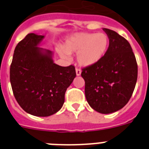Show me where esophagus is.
<instances>
[{
  "label": "esophagus",
  "mask_w": 149,
  "mask_h": 149,
  "mask_svg": "<svg viewBox=\"0 0 149 149\" xmlns=\"http://www.w3.org/2000/svg\"><path fill=\"white\" fill-rule=\"evenodd\" d=\"M81 70L80 69V68H76V74H77V76H80L81 75Z\"/></svg>",
  "instance_id": "1"
}]
</instances>
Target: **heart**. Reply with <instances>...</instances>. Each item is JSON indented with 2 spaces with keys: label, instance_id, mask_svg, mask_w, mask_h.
Masks as SVG:
<instances>
[{
  "label": "heart",
  "instance_id": "obj_1",
  "mask_svg": "<svg viewBox=\"0 0 149 149\" xmlns=\"http://www.w3.org/2000/svg\"><path fill=\"white\" fill-rule=\"evenodd\" d=\"M110 45V38L104 33H80L66 40L63 48H58L63 58L70 59V54L77 53V60L84 66L93 65L106 54Z\"/></svg>",
  "mask_w": 149,
  "mask_h": 149
}]
</instances>
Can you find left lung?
I'll use <instances>...</instances> for the list:
<instances>
[{"label": "left lung", "instance_id": "obj_1", "mask_svg": "<svg viewBox=\"0 0 149 149\" xmlns=\"http://www.w3.org/2000/svg\"><path fill=\"white\" fill-rule=\"evenodd\" d=\"M110 45L103 58L82 69L85 95L95 111L108 114L122 109L131 98L137 80V63L130 43L110 29Z\"/></svg>", "mask_w": 149, "mask_h": 149}]
</instances>
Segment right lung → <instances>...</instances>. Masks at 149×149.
I'll list each match as a JSON object with an SVG mask.
<instances>
[{
    "label": "right lung",
    "mask_w": 149,
    "mask_h": 149,
    "mask_svg": "<svg viewBox=\"0 0 149 149\" xmlns=\"http://www.w3.org/2000/svg\"><path fill=\"white\" fill-rule=\"evenodd\" d=\"M44 36L29 33L18 43L10 65L13 95L27 113L49 116L61 109L65 93L76 77L72 65H56L49 50L38 47Z\"/></svg>",
    "instance_id": "right-lung-1"
}]
</instances>
